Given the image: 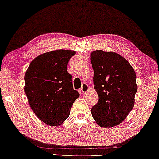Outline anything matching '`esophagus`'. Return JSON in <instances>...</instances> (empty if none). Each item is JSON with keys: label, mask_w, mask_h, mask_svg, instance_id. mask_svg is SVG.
Segmentation results:
<instances>
[{"label": "esophagus", "mask_w": 159, "mask_h": 159, "mask_svg": "<svg viewBox=\"0 0 159 159\" xmlns=\"http://www.w3.org/2000/svg\"><path fill=\"white\" fill-rule=\"evenodd\" d=\"M90 90V88H89L88 85L87 84H84L81 88V91L83 93V94H87V93Z\"/></svg>", "instance_id": "1"}]
</instances>
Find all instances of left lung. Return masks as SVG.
<instances>
[{"label": "left lung", "instance_id": "obj_1", "mask_svg": "<svg viewBox=\"0 0 159 159\" xmlns=\"http://www.w3.org/2000/svg\"><path fill=\"white\" fill-rule=\"evenodd\" d=\"M90 59L98 96V102L92 108V117L102 127L118 125L134 106L136 74L129 62L115 52L96 50Z\"/></svg>", "mask_w": 159, "mask_h": 159}]
</instances>
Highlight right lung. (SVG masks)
<instances>
[{
    "label": "right lung",
    "mask_w": 159,
    "mask_h": 159,
    "mask_svg": "<svg viewBox=\"0 0 159 159\" xmlns=\"http://www.w3.org/2000/svg\"><path fill=\"white\" fill-rule=\"evenodd\" d=\"M75 51L57 50L38 55L25 73L24 91L31 109L42 122L59 126L70 114L80 94L73 88L67 64Z\"/></svg>",
    "instance_id": "right-lung-1"
}]
</instances>
